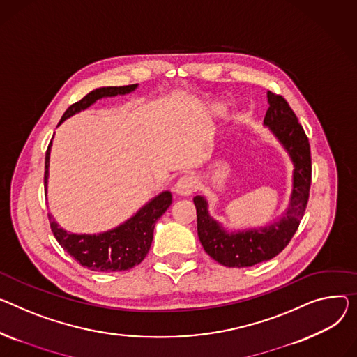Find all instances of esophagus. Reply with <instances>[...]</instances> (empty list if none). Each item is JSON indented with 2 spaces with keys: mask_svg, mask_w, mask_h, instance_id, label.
<instances>
[{
  "mask_svg": "<svg viewBox=\"0 0 357 357\" xmlns=\"http://www.w3.org/2000/svg\"><path fill=\"white\" fill-rule=\"evenodd\" d=\"M197 181L192 176H182L174 186V192L178 197H189L195 192Z\"/></svg>",
  "mask_w": 357,
  "mask_h": 357,
  "instance_id": "1",
  "label": "esophagus"
}]
</instances>
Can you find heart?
I'll list each match as a JSON object with an SVG mask.
<instances>
[{
  "label": "heart",
  "instance_id": "heart-1",
  "mask_svg": "<svg viewBox=\"0 0 357 357\" xmlns=\"http://www.w3.org/2000/svg\"><path fill=\"white\" fill-rule=\"evenodd\" d=\"M221 107H222V103H220V102H211V103H208L205 106V112L206 113H215V112L221 110Z\"/></svg>",
  "mask_w": 357,
  "mask_h": 357
}]
</instances>
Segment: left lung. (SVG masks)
Returning <instances> with one entry per match:
<instances>
[{
  "instance_id": "8db88e82",
  "label": "left lung",
  "mask_w": 357,
  "mask_h": 357,
  "mask_svg": "<svg viewBox=\"0 0 357 357\" xmlns=\"http://www.w3.org/2000/svg\"><path fill=\"white\" fill-rule=\"evenodd\" d=\"M267 103L263 125L293 163L290 202L280 218L264 227L229 229L211 217L205 197H194L199 241L206 254L225 267H251L280 254L293 238L307 206L312 182L308 139L286 100L267 91Z\"/></svg>"
}]
</instances>
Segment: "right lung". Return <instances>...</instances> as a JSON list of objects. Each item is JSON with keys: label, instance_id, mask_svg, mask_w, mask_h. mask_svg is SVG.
Returning <instances> with one entry per match:
<instances>
[{"label": "right lung", "instance_id": "right-lung-1", "mask_svg": "<svg viewBox=\"0 0 357 357\" xmlns=\"http://www.w3.org/2000/svg\"><path fill=\"white\" fill-rule=\"evenodd\" d=\"M139 84L129 86H109L91 90L89 94L71 105L63 114L59 126L67 121L68 117L75 116L98 100L125 96L137 89ZM53 140L45 153V172H44V186L47 192L49 185V168H50V153ZM172 204V194L169 191H162L146 204L142 205L130 218L122 224L116 225L103 232L98 234H75L68 232L60 227L53 217L50 218L52 231L59 244L73 257L77 263L91 271H125L140 264L146 254L149 252L153 229L156 221L163 215V212Z\"/></svg>", "mask_w": 357, "mask_h": 357}]
</instances>
